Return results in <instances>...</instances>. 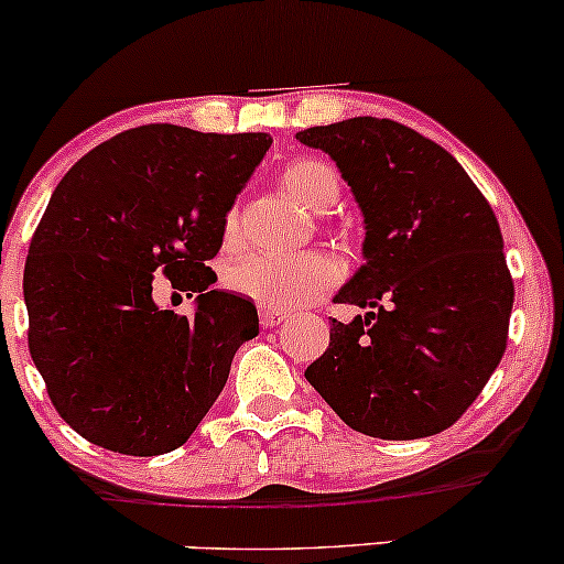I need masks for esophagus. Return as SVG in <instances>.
I'll return each instance as SVG.
<instances>
[{
  "instance_id": "34e87169",
  "label": "esophagus",
  "mask_w": 564,
  "mask_h": 564,
  "mask_svg": "<svg viewBox=\"0 0 564 564\" xmlns=\"http://www.w3.org/2000/svg\"><path fill=\"white\" fill-rule=\"evenodd\" d=\"M289 318L286 310H275V307H260V323L262 328H273L278 323H283Z\"/></svg>"
}]
</instances>
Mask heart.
Here are the masks:
<instances>
[{"label":"heart","instance_id":"heart-1","mask_svg":"<svg viewBox=\"0 0 564 564\" xmlns=\"http://www.w3.org/2000/svg\"><path fill=\"white\" fill-rule=\"evenodd\" d=\"M283 185L300 204L323 212L339 198V177L326 161L300 156L289 161L281 172ZM225 246L238 243V212L230 209L223 223ZM339 281V264L321 251L275 257L246 254L225 264L223 283L232 294L254 300L262 307L289 310L318 300Z\"/></svg>","mask_w":564,"mask_h":564}]
</instances>
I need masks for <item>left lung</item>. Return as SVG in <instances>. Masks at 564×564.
I'll list each match as a JSON object with an SVG mask.
<instances>
[{"label":"left lung","instance_id":"8db88e82","mask_svg":"<svg viewBox=\"0 0 564 564\" xmlns=\"http://www.w3.org/2000/svg\"><path fill=\"white\" fill-rule=\"evenodd\" d=\"M366 217V264L334 302L328 349L304 377L355 432L416 440L475 403L507 349L514 283L498 219L437 142L390 119L310 127Z\"/></svg>","mask_w":564,"mask_h":564}]
</instances>
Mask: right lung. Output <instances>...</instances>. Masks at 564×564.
I'll use <instances>...</instances> for the list:
<instances>
[{"mask_svg":"<svg viewBox=\"0 0 564 564\" xmlns=\"http://www.w3.org/2000/svg\"><path fill=\"white\" fill-rule=\"evenodd\" d=\"M268 132L145 124L66 172L23 270L29 349L70 430L124 456L170 453L260 334L251 300L212 289L225 215L268 153ZM153 272L199 294L196 316L152 302Z\"/></svg>","mask_w":564,"mask_h":564,"instance_id":"add662e5","label":"right lung"}]
</instances>
